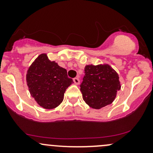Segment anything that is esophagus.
I'll use <instances>...</instances> for the list:
<instances>
[{
  "label": "esophagus",
  "instance_id": "obj_1",
  "mask_svg": "<svg viewBox=\"0 0 153 153\" xmlns=\"http://www.w3.org/2000/svg\"><path fill=\"white\" fill-rule=\"evenodd\" d=\"M73 81H74L75 85H78L80 83V80H79L78 78H75L73 79Z\"/></svg>",
  "mask_w": 153,
  "mask_h": 153
}]
</instances>
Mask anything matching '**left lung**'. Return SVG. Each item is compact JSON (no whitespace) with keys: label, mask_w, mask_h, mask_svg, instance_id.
Segmentation results:
<instances>
[{"label":"left lung","mask_w":153,"mask_h":153,"mask_svg":"<svg viewBox=\"0 0 153 153\" xmlns=\"http://www.w3.org/2000/svg\"><path fill=\"white\" fill-rule=\"evenodd\" d=\"M120 89L118 73L109 65H85L80 91L84 101L91 108L100 109L111 104Z\"/></svg>","instance_id":"left-lung-1"}]
</instances>
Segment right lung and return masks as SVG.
<instances>
[{
    "label": "right lung",
    "mask_w": 153,
    "mask_h": 153,
    "mask_svg": "<svg viewBox=\"0 0 153 153\" xmlns=\"http://www.w3.org/2000/svg\"><path fill=\"white\" fill-rule=\"evenodd\" d=\"M26 78L31 96L46 109L56 108L62 102L66 89L73 82L66 69L51 61L46 53L39 54L31 63Z\"/></svg>",
    "instance_id": "add662e5"
}]
</instances>
